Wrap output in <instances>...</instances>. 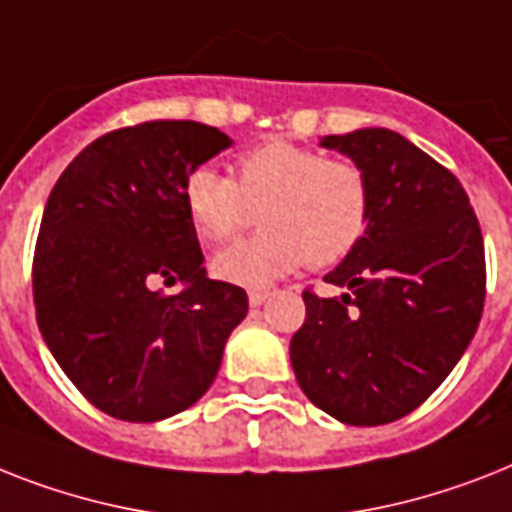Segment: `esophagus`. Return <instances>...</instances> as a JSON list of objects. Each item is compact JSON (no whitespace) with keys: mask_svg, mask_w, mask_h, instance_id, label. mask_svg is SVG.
Returning <instances> with one entry per match:
<instances>
[{"mask_svg":"<svg viewBox=\"0 0 512 512\" xmlns=\"http://www.w3.org/2000/svg\"><path fill=\"white\" fill-rule=\"evenodd\" d=\"M268 297H270L268 292H260V289H255V292H249V305H252V307H260Z\"/></svg>","mask_w":512,"mask_h":512,"instance_id":"esophagus-1","label":"esophagus"}]
</instances>
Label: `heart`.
Here are the masks:
<instances>
[{"label":"heart","mask_w":512,"mask_h":512,"mask_svg":"<svg viewBox=\"0 0 512 512\" xmlns=\"http://www.w3.org/2000/svg\"><path fill=\"white\" fill-rule=\"evenodd\" d=\"M371 181L344 157L273 139L236 160V178L199 165L184 181V207L210 244L231 242L257 220L263 234L213 257L220 281L263 289L302 265L342 263L371 226Z\"/></svg>","instance_id":"b5f03b06"}]
</instances>
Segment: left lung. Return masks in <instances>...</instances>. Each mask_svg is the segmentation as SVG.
Listing matches in <instances>:
<instances>
[{"label": "left lung", "instance_id": "1", "mask_svg": "<svg viewBox=\"0 0 512 512\" xmlns=\"http://www.w3.org/2000/svg\"><path fill=\"white\" fill-rule=\"evenodd\" d=\"M371 181V226L326 276L342 297L305 289L289 355L302 392L350 426H384L423 405L458 365L486 297L484 239L463 184L389 128L326 136Z\"/></svg>", "mask_w": 512, "mask_h": 512}]
</instances>
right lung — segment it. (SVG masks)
I'll use <instances>...</instances> for the list:
<instances>
[{
    "label": "right lung",
    "mask_w": 512,
    "mask_h": 512,
    "mask_svg": "<svg viewBox=\"0 0 512 512\" xmlns=\"http://www.w3.org/2000/svg\"><path fill=\"white\" fill-rule=\"evenodd\" d=\"M231 144L194 120L115 128L57 178L33 252V305L49 352L102 413L152 423L191 407L247 315L242 286L202 268L184 207L191 170ZM184 280L181 295L157 283Z\"/></svg>",
    "instance_id": "right-lung-1"
}]
</instances>
